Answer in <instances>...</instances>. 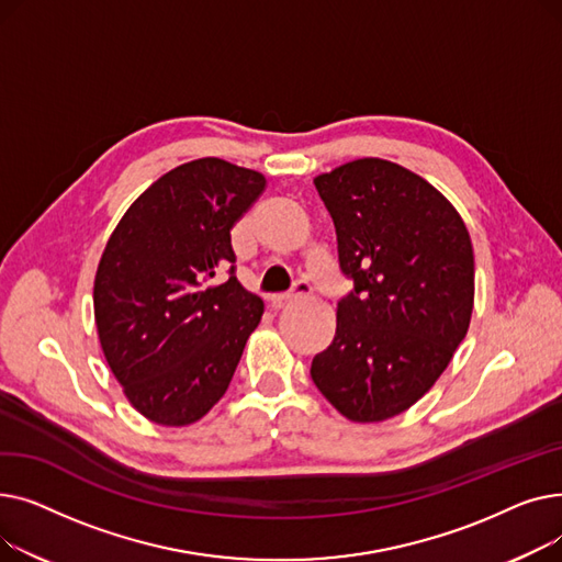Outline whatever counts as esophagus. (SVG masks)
Listing matches in <instances>:
<instances>
[{"mask_svg": "<svg viewBox=\"0 0 562 562\" xmlns=\"http://www.w3.org/2000/svg\"><path fill=\"white\" fill-rule=\"evenodd\" d=\"M307 293H312V284H310L307 280H299L296 286H293V291H289V293H276V296L269 299V303H271L273 310H280V307H284V303H289V301H293V299L307 296Z\"/></svg>", "mask_w": 562, "mask_h": 562, "instance_id": "1", "label": "esophagus"}]
</instances>
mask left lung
<instances>
[{"instance_id":"left-lung-1","label":"left lung","mask_w":562,"mask_h":562,"mask_svg":"<svg viewBox=\"0 0 562 562\" xmlns=\"http://www.w3.org/2000/svg\"><path fill=\"white\" fill-rule=\"evenodd\" d=\"M352 291L312 380L356 424L392 419L445 373L474 312V248L462 216L424 177L364 157L314 177Z\"/></svg>"}]
</instances>
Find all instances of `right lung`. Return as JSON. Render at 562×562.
<instances>
[{"label":"right lung","mask_w":562,"mask_h":562,"mask_svg":"<svg viewBox=\"0 0 562 562\" xmlns=\"http://www.w3.org/2000/svg\"><path fill=\"white\" fill-rule=\"evenodd\" d=\"M263 189L257 170L195 159L147 187L111 232L93 284L95 326L145 419L189 426L227 392L263 314L234 278L229 229ZM225 265L231 278L216 285Z\"/></svg>","instance_id":"obj_1"}]
</instances>
